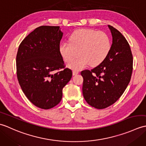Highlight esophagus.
Returning a JSON list of instances; mask_svg holds the SVG:
<instances>
[{
    "mask_svg": "<svg viewBox=\"0 0 146 146\" xmlns=\"http://www.w3.org/2000/svg\"><path fill=\"white\" fill-rule=\"evenodd\" d=\"M77 74H78V71H73V76L76 75Z\"/></svg>",
    "mask_w": 146,
    "mask_h": 146,
    "instance_id": "esophagus-1",
    "label": "esophagus"
}]
</instances>
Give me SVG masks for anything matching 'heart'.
I'll return each mask as SVG.
<instances>
[{"mask_svg":"<svg viewBox=\"0 0 146 146\" xmlns=\"http://www.w3.org/2000/svg\"><path fill=\"white\" fill-rule=\"evenodd\" d=\"M111 48L110 38L107 34L97 30L81 29L75 31L70 38V42H62L60 53L64 60L75 70H80L88 64L95 66L103 62Z\"/></svg>","mask_w":146,"mask_h":146,"instance_id":"heart-1","label":"heart"}]
</instances>
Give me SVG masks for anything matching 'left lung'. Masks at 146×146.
<instances>
[{"label":"left lung","instance_id":"1","mask_svg":"<svg viewBox=\"0 0 146 146\" xmlns=\"http://www.w3.org/2000/svg\"><path fill=\"white\" fill-rule=\"evenodd\" d=\"M112 44L105 60L91 70L81 72L83 95L92 107L103 109L113 104L127 87L133 70V56L125 37L111 26Z\"/></svg>","mask_w":146,"mask_h":146}]
</instances>
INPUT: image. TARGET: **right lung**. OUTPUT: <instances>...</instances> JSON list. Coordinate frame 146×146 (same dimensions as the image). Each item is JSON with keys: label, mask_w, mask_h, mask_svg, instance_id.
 Wrapping results in <instances>:
<instances>
[{"label": "right lung", "mask_w": 146, "mask_h": 146, "mask_svg": "<svg viewBox=\"0 0 146 146\" xmlns=\"http://www.w3.org/2000/svg\"><path fill=\"white\" fill-rule=\"evenodd\" d=\"M62 36L60 26H42L27 35L18 48L19 83L29 100L42 109L60 103L63 88L72 77L60 51Z\"/></svg>", "instance_id": "1"}]
</instances>
